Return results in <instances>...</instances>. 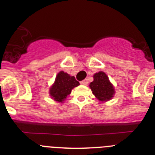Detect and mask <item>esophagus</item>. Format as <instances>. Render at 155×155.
Segmentation results:
<instances>
[{
    "label": "esophagus",
    "instance_id": "esophagus-1",
    "mask_svg": "<svg viewBox=\"0 0 155 155\" xmlns=\"http://www.w3.org/2000/svg\"><path fill=\"white\" fill-rule=\"evenodd\" d=\"M87 83H88V80H87V79H84V80H82V82H81V84H82V85H87Z\"/></svg>",
    "mask_w": 155,
    "mask_h": 155
}]
</instances>
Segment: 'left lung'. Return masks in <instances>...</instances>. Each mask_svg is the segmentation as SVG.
<instances>
[{
	"instance_id": "8db88e82",
	"label": "left lung",
	"mask_w": 155,
	"mask_h": 155,
	"mask_svg": "<svg viewBox=\"0 0 155 155\" xmlns=\"http://www.w3.org/2000/svg\"><path fill=\"white\" fill-rule=\"evenodd\" d=\"M93 94L100 101L110 100L115 94V90L107 74L101 71L94 75V81L89 85Z\"/></svg>"
}]
</instances>
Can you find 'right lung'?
<instances>
[{
	"label": "right lung",
	"mask_w": 155,
	"mask_h": 155,
	"mask_svg": "<svg viewBox=\"0 0 155 155\" xmlns=\"http://www.w3.org/2000/svg\"><path fill=\"white\" fill-rule=\"evenodd\" d=\"M79 85V82L76 80L74 76H70L67 73L61 71L56 76L54 85L50 88L49 94L54 101L62 103L71 93L72 89Z\"/></svg>",
	"instance_id": "right-lung-1"
}]
</instances>
